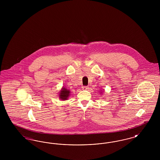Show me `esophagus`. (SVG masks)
<instances>
[{
    "label": "esophagus",
    "instance_id": "esophagus-1",
    "mask_svg": "<svg viewBox=\"0 0 160 160\" xmlns=\"http://www.w3.org/2000/svg\"><path fill=\"white\" fill-rule=\"evenodd\" d=\"M89 88H88V86H82V89H83V90H86V89H88Z\"/></svg>",
    "mask_w": 160,
    "mask_h": 160
}]
</instances>
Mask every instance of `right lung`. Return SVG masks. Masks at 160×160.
Here are the masks:
<instances>
[{
	"label": "right lung",
	"instance_id": "right-lung-1",
	"mask_svg": "<svg viewBox=\"0 0 160 160\" xmlns=\"http://www.w3.org/2000/svg\"><path fill=\"white\" fill-rule=\"evenodd\" d=\"M70 91L65 88H63L61 90L59 97L62 100H67L69 95Z\"/></svg>",
	"mask_w": 160,
	"mask_h": 160
}]
</instances>
